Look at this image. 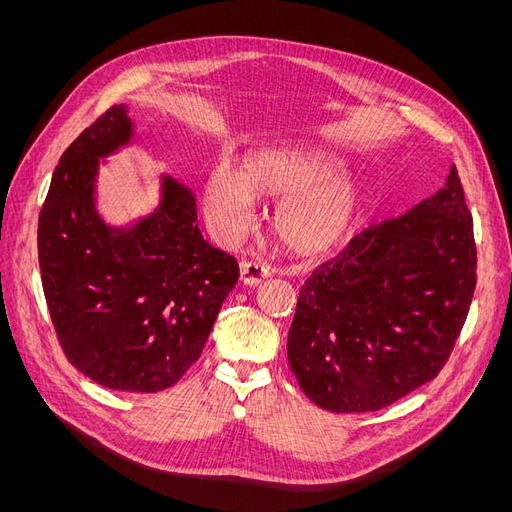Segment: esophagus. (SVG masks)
<instances>
[{"label":"esophagus","mask_w":512,"mask_h":512,"mask_svg":"<svg viewBox=\"0 0 512 512\" xmlns=\"http://www.w3.org/2000/svg\"><path fill=\"white\" fill-rule=\"evenodd\" d=\"M267 276H270V270L263 263L245 261L240 265V282L245 286H259Z\"/></svg>","instance_id":"esophagus-1"}]
</instances>
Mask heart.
Listing matches in <instances>:
<instances>
[{"label": "heart", "mask_w": 512, "mask_h": 512, "mask_svg": "<svg viewBox=\"0 0 512 512\" xmlns=\"http://www.w3.org/2000/svg\"><path fill=\"white\" fill-rule=\"evenodd\" d=\"M253 199H278L272 234L282 249L299 257L340 247L367 209L365 188L344 161L305 145L259 147L242 155L234 172L224 164L207 172L205 211L224 234L247 228Z\"/></svg>", "instance_id": "1"}]
</instances>
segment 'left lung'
Here are the masks:
<instances>
[{
    "mask_svg": "<svg viewBox=\"0 0 512 512\" xmlns=\"http://www.w3.org/2000/svg\"><path fill=\"white\" fill-rule=\"evenodd\" d=\"M475 270L452 166L436 195L355 236L301 288L288 363L303 392L332 413H367L434 380L463 330Z\"/></svg>",
    "mask_w": 512,
    "mask_h": 512,
    "instance_id": "8db88e82",
    "label": "left lung"
}]
</instances>
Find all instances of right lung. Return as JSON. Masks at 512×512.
<instances>
[{"instance_id": "add662e5", "label": "right lung", "mask_w": 512, "mask_h": 512, "mask_svg": "<svg viewBox=\"0 0 512 512\" xmlns=\"http://www.w3.org/2000/svg\"><path fill=\"white\" fill-rule=\"evenodd\" d=\"M134 137L122 103L64 151L39 215V267L68 361L110 390L159 392L201 357L238 263L203 238L195 193L170 174L151 213L101 218L99 172Z\"/></svg>"}]
</instances>
